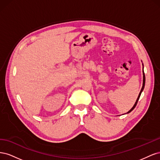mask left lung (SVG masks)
I'll return each instance as SVG.
<instances>
[{"label": "left lung", "mask_w": 160, "mask_h": 160, "mask_svg": "<svg viewBox=\"0 0 160 160\" xmlns=\"http://www.w3.org/2000/svg\"><path fill=\"white\" fill-rule=\"evenodd\" d=\"M145 82H146V77H145V74H144V72H143V86H142V88L141 91H140V92H139V95H138V99H137L136 101H135V104H134V105H133V107L132 109H131L128 111V113H130L131 111H133V109L135 108V106H136V105H137V103H138V100H139V98H140V95H141V94H142V92L143 91V89H144V87H145Z\"/></svg>", "instance_id": "left-lung-1"}]
</instances>
